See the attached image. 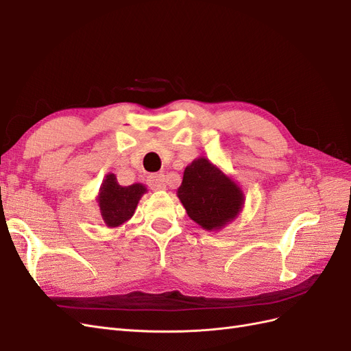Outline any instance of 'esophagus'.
Returning <instances> with one entry per match:
<instances>
[{
	"mask_svg": "<svg viewBox=\"0 0 351 351\" xmlns=\"http://www.w3.org/2000/svg\"><path fill=\"white\" fill-rule=\"evenodd\" d=\"M147 186L152 190H164L167 187L164 174H151L147 177Z\"/></svg>",
	"mask_w": 351,
	"mask_h": 351,
	"instance_id": "34e87169",
	"label": "esophagus"
}]
</instances>
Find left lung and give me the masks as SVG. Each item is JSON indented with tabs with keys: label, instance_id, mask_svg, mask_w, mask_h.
I'll return each instance as SVG.
<instances>
[{
	"label": "left lung",
	"instance_id": "obj_1",
	"mask_svg": "<svg viewBox=\"0 0 351 351\" xmlns=\"http://www.w3.org/2000/svg\"><path fill=\"white\" fill-rule=\"evenodd\" d=\"M177 196L187 215L208 231L226 227L244 204L241 189L204 156L186 167Z\"/></svg>",
	"mask_w": 351,
	"mask_h": 351
}]
</instances>
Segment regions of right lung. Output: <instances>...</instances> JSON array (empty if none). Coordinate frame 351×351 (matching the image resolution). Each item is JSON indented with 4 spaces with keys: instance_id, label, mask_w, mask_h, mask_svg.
<instances>
[{
    "instance_id": "add662e5",
    "label": "right lung",
    "mask_w": 351,
    "mask_h": 351,
    "mask_svg": "<svg viewBox=\"0 0 351 351\" xmlns=\"http://www.w3.org/2000/svg\"><path fill=\"white\" fill-rule=\"evenodd\" d=\"M143 193H146V187L141 183L120 186L114 174L105 177L97 197L105 224L114 228L129 221Z\"/></svg>"
}]
</instances>
